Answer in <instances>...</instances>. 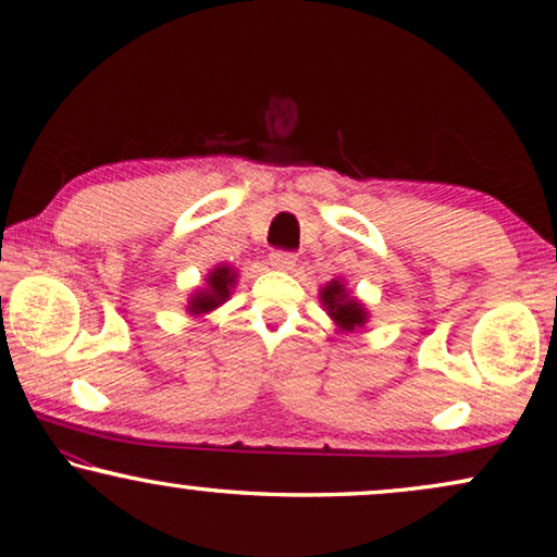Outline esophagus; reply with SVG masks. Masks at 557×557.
I'll return each instance as SVG.
<instances>
[{
	"instance_id": "esophagus-1",
	"label": "esophagus",
	"mask_w": 557,
	"mask_h": 557,
	"mask_svg": "<svg viewBox=\"0 0 557 557\" xmlns=\"http://www.w3.org/2000/svg\"><path fill=\"white\" fill-rule=\"evenodd\" d=\"M269 261H271L273 269L290 271V269L296 267V253H294V251H281V249H276V251H271Z\"/></svg>"
}]
</instances>
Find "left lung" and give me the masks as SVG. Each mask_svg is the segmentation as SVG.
I'll use <instances>...</instances> for the list:
<instances>
[{"instance_id": "8db88e82", "label": "left lung", "mask_w": 557, "mask_h": 557, "mask_svg": "<svg viewBox=\"0 0 557 557\" xmlns=\"http://www.w3.org/2000/svg\"><path fill=\"white\" fill-rule=\"evenodd\" d=\"M320 300H323L327 315L333 318L335 325L339 330H345V333H352V330L362 327L367 323L369 313L364 310V306L349 294L339 278L330 281V284L320 290Z\"/></svg>"}]
</instances>
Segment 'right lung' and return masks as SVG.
<instances>
[{"label":"right lung","mask_w":557,"mask_h":557,"mask_svg":"<svg viewBox=\"0 0 557 557\" xmlns=\"http://www.w3.org/2000/svg\"><path fill=\"white\" fill-rule=\"evenodd\" d=\"M234 281H237V271L227 267V263H220V267H214L208 273V278H205V288H198L190 296L188 313L190 315H202V313H210V310L222 306L232 294Z\"/></svg>","instance_id":"add662e5"}]
</instances>
